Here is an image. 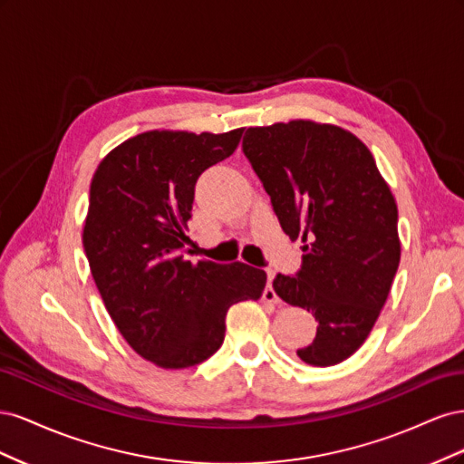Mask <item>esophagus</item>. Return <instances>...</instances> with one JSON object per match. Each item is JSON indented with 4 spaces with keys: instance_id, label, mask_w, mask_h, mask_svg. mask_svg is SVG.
Here are the masks:
<instances>
[{
    "instance_id": "1",
    "label": "esophagus",
    "mask_w": 464,
    "mask_h": 464,
    "mask_svg": "<svg viewBox=\"0 0 464 464\" xmlns=\"http://www.w3.org/2000/svg\"><path fill=\"white\" fill-rule=\"evenodd\" d=\"M273 278H275V271L273 269H266V286L263 290V300L265 302H271V304H276L278 302V296L276 292L273 290Z\"/></svg>"
}]
</instances>
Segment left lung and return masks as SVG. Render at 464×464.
<instances>
[{
  "instance_id": "left-lung-1",
  "label": "left lung",
  "mask_w": 464,
  "mask_h": 464,
  "mask_svg": "<svg viewBox=\"0 0 464 464\" xmlns=\"http://www.w3.org/2000/svg\"><path fill=\"white\" fill-rule=\"evenodd\" d=\"M242 149L280 227L304 242L300 273L273 280L280 298L317 319L296 354L317 368L341 363L368 339L399 269L397 201L370 149L339 125L249 128Z\"/></svg>"
}]
</instances>
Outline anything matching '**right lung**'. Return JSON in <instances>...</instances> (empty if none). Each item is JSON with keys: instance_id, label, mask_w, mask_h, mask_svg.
<instances>
[{"instance_id": "obj_1", "label": "right lung", "mask_w": 464, "mask_h": 464, "mask_svg": "<svg viewBox=\"0 0 464 464\" xmlns=\"http://www.w3.org/2000/svg\"><path fill=\"white\" fill-rule=\"evenodd\" d=\"M242 133L145 131L111 149L92 176L82 247L94 285L123 339L159 368L213 356L230 305L263 294L266 275L256 266L181 256L195 181Z\"/></svg>"}]
</instances>
